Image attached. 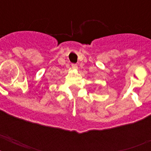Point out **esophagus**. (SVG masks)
Listing matches in <instances>:
<instances>
[{"label":"esophagus","instance_id":"obj_1","mask_svg":"<svg viewBox=\"0 0 151 151\" xmlns=\"http://www.w3.org/2000/svg\"><path fill=\"white\" fill-rule=\"evenodd\" d=\"M72 68L73 69V70H77V69H78V66H77V65H76V64H72Z\"/></svg>","mask_w":151,"mask_h":151}]
</instances>
